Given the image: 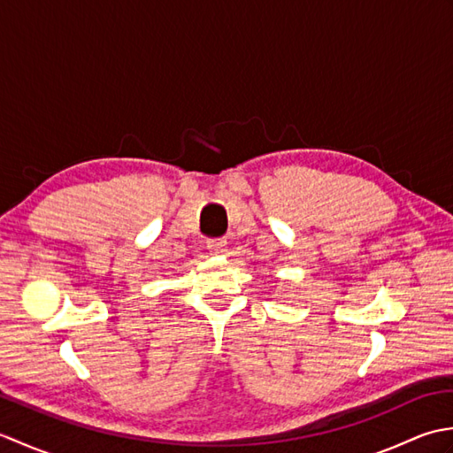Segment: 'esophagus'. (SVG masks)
Returning a JSON list of instances; mask_svg holds the SVG:
<instances>
[{"instance_id":"1","label":"esophagus","mask_w":453,"mask_h":453,"mask_svg":"<svg viewBox=\"0 0 453 453\" xmlns=\"http://www.w3.org/2000/svg\"><path fill=\"white\" fill-rule=\"evenodd\" d=\"M206 245H208V251H210L211 255H221V253L226 251L227 242H226V239H210V242H208Z\"/></svg>"}]
</instances>
